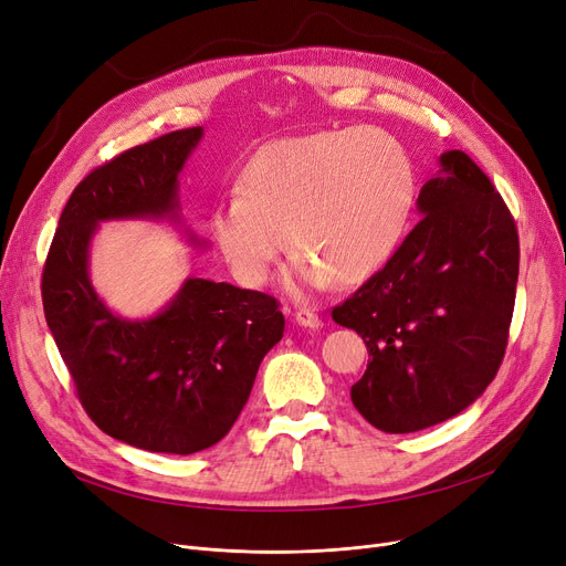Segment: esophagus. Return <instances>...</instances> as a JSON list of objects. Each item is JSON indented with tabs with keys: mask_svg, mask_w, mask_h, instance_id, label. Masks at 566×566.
<instances>
[{
	"mask_svg": "<svg viewBox=\"0 0 566 566\" xmlns=\"http://www.w3.org/2000/svg\"><path fill=\"white\" fill-rule=\"evenodd\" d=\"M293 318H295V323L303 325V328H318V325H321L318 314H316V312H312V310H307V307H303V310L295 312V314H293Z\"/></svg>",
	"mask_w": 566,
	"mask_h": 566,
	"instance_id": "34e87169",
	"label": "esophagus"
}]
</instances>
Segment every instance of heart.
<instances>
[{"label": "heart", "mask_w": 566, "mask_h": 566, "mask_svg": "<svg viewBox=\"0 0 566 566\" xmlns=\"http://www.w3.org/2000/svg\"><path fill=\"white\" fill-rule=\"evenodd\" d=\"M418 171L408 148L378 128L293 135L263 144L222 197L208 233L238 282L261 286L280 254L298 248L293 289L353 284L374 275L399 248Z\"/></svg>", "instance_id": "1"}]
</instances>
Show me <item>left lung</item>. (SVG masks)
<instances>
[{
  "mask_svg": "<svg viewBox=\"0 0 566 566\" xmlns=\"http://www.w3.org/2000/svg\"><path fill=\"white\" fill-rule=\"evenodd\" d=\"M422 220L333 321L369 350L350 401L385 433L444 422L495 378L518 282V231L491 178L463 151L440 156Z\"/></svg>",
  "mask_w": 566,
  "mask_h": 566,
  "instance_id": "1",
  "label": "left lung"
}]
</instances>
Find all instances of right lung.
Listing matches in <instances>:
<instances>
[{
    "instance_id": "obj_1",
    "label": "right lung",
    "mask_w": 566,
    "mask_h": 566,
    "mask_svg": "<svg viewBox=\"0 0 566 566\" xmlns=\"http://www.w3.org/2000/svg\"><path fill=\"white\" fill-rule=\"evenodd\" d=\"M201 126L174 130L103 163L73 190L43 265L48 328L94 424L133 448L195 454L241 415L263 355L284 335L280 301L227 282L186 280L148 321L112 314L86 275L103 220L167 216Z\"/></svg>"
}]
</instances>
